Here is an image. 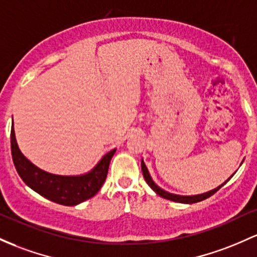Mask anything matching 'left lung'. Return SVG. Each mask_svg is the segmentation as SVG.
<instances>
[{
	"label": "left lung",
	"instance_id": "8db88e82",
	"mask_svg": "<svg viewBox=\"0 0 257 257\" xmlns=\"http://www.w3.org/2000/svg\"><path fill=\"white\" fill-rule=\"evenodd\" d=\"M142 171H143V176H144V178H145L146 183H148V184L150 185V188L155 191V193L157 194V195L165 197V199H167V200H171V201L182 202V204H195V202L202 201V200H205V199H207V197L212 196L213 194L217 193V191H218L219 189L223 187L225 183H227L228 180H229L234 176V174H233V176L230 177L229 179L225 180L223 184H221V185H219V187H217L216 189H213V190L207 191V193L200 194V195L183 196V195H176V194H171V193H168V191H166V190H163V189H161L160 187H157V185L155 184L154 180H152V178L150 177V173H149V171H148V168H146V166H145V163H144V161H142Z\"/></svg>",
	"mask_w": 257,
	"mask_h": 257
}]
</instances>
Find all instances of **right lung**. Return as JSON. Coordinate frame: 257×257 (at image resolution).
Wrapping results in <instances>:
<instances>
[{
  "label": "right lung",
  "mask_w": 257,
  "mask_h": 257,
  "mask_svg": "<svg viewBox=\"0 0 257 257\" xmlns=\"http://www.w3.org/2000/svg\"><path fill=\"white\" fill-rule=\"evenodd\" d=\"M11 151L13 163L21 178L28 187L51 201L66 206H74L96 195L105 183L109 162L114 150L109 151L89 173L83 176H56L34 166L22 154L17 145L13 124L11 129Z\"/></svg>",
  "instance_id": "obj_1"
}]
</instances>
